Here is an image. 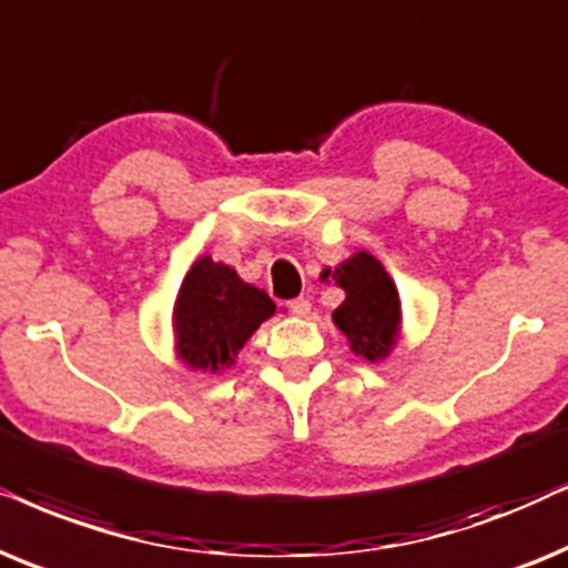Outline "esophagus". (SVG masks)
<instances>
[{"instance_id": "1", "label": "esophagus", "mask_w": 568, "mask_h": 568, "mask_svg": "<svg viewBox=\"0 0 568 568\" xmlns=\"http://www.w3.org/2000/svg\"><path fill=\"white\" fill-rule=\"evenodd\" d=\"M308 308H312V304H308V298H304V296L288 301V312L296 314V316H306Z\"/></svg>"}]
</instances>
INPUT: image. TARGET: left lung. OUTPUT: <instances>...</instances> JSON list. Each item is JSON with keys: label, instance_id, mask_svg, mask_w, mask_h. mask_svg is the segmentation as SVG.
I'll return each instance as SVG.
<instances>
[{"label": "left lung", "instance_id": "obj_1", "mask_svg": "<svg viewBox=\"0 0 568 568\" xmlns=\"http://www.w3.org/2000/svg\"><path fill=\"white\" fill-rule=\"evenodd\" d=\"M332 280L347 296L332 314L339 332L363 358H384L399 324V296L392 277L372 254L358 252L332 272Z\"/></svg>", "mask_w": 568, "mask_h": 568}]
</instances>
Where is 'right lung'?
I'll return each mask as SVG.
<instances>
[{
    "instance_id": "1",
    "label": "right lung",
    "mask_w": 568,
    "mask_h": 568,
    "mask_svg": "<svg viewBox=\"0 0 568 568\" xmlns=\"http://www.w3.org/2000/svg\"><path fill=\"white\" fill-rule=\"evenodd\" d=\"M275 314L267 293L202 256L186 272L176 298L179 351L192 368H225L264 320Z\"/></svg>"
}]
</instances>
